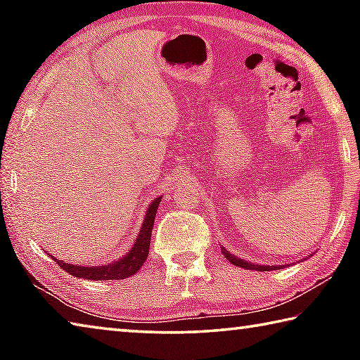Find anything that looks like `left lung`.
I'll return each mask as SVG.
<instances>
[{
	"instance_id": "8db88e82",
	"label": "left lung",
	"mask_w": 360,
	"mask_h": 360,
	"mask_svg": "<svg viewBox=\"0 0 360 360\" xmlns=\"http://www.w3.org/2000/svg\"><path fill=\"white\" fill-rule=\"evenodd\" d=\"M222 254H224V257L227 259L230 264H233V265H236V266H240V268H246V270H257V271H268V270H278V268H281L283 265H276V266H271V265H255V264H251V262H248V260H243V259H238V257H235L233 254H230L227 249L225 248H222Z\"/></svg>"
}]
</instances>
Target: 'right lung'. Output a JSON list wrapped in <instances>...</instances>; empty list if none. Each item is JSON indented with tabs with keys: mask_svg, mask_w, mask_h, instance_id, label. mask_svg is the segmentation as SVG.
<instances>
[{
	"mask_svg": "<svg viewBox=\"0 0 360 360\" xmlns=\"http://www.w3.org/2000/svg\"><path fill=\"white\" fill-rule=\"evenodd\" d=\"M163 195L154 198L146 210V217L143 221L141 229L138 231V236L130 251L127 252L124 257H120L114 262H109L106 265H96V266H84V265H72L70 262L58 260L57 257H51L57 262V264L68 271L71 276L82 278V279H92V281H105V279H125L139 270L143 264L148 259L149 254V245H150V235L152 227H154L155 214L160 205Z\"/></svg>",
	"mask_w": 360,
	"mask_h": 360,
	"instance_id": "1",
	"label": "right lung"
}]
</instances>
